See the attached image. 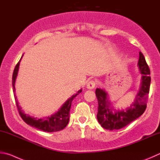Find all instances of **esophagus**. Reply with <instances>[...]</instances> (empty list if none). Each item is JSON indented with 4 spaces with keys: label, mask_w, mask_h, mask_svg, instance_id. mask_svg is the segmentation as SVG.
I'll return each mask as SVG.
<instances>
[{
    "label": "esophagus",
    "mask_w": 160,
    "mask_h": 160,
    "mask_svg": "<svg viewBox=\"0 0 160 160\" xmlns=\"http://www.w3.org/2000/svg\"><path fill=\"white\" fill-rule=\"evenodd\" d=\"M96 87V82L94 80H90L87 84V88L89 89H94Z\"/></svg>",
    "instance_id": "1"
}]
</instances>
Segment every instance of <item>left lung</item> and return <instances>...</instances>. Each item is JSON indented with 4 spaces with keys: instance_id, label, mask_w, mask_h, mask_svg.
Listing matches in <instances>:
<instances>
[{
    "instance_id": "8db88e82",
    "label": "left lung",
    "mask_w": 160,
    "mask_h": 160,
    "mask_svg": "<svg viewBox=\"0 0 160 160\" xmlns=\"http://www.w3.org/2000/svg\"><path fill=\"white\" fill-rule=\"evenodd\" d=\"M138 66L142 74L140 88L134 101L126 109L116 110L108 98L105 89L97 88L96 96L98 100L97 120L103 128L108 130L120 129L143 115L147 106L151 78L150 68L143 54L139 52Z\"/></svg>"
}]
</instances>
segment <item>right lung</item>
Listing matches in <instances>:
<instances>
[{"label": "right lung", "instance_id": "add662e5", "mask_svg": "<svg viewBox=\"0 0 160 160\" xmlns=\"http://www.w3.org/2000/svg\"><path fill=\"white\" fill-rule=\"evenodd\" d=\"M22 57L19 61V62L17 63L15 68H14L12 75L13 92L14 98H15L16 101L17 109H18L20 116H21L22 120L27 124H28V125L35 127V128H37L40 130H42L43 132H54L62 130L63 129L65 128L68 123L69 118H70V109L71 107L72 101L78 94H79L80 93H81V92H82V89H80L79 91H78L77 94L72 95L71 98H69L63 104L60 109L51 116L38 119L37 118L31 117L30 115L25 114L24 112L22 110L21 106H19V102L18 101H17V98L15 95V88H14V84H15L17 74H18L20 62H21Z\"/></svg>", "mask_w": 160, "mask_h": 160}]
</instances>
